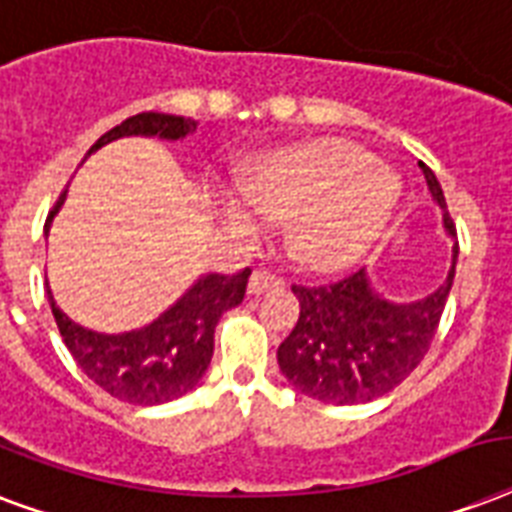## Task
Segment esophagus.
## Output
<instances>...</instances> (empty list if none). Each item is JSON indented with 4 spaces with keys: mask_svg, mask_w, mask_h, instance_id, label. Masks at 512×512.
I'll return each instance as SVG.
<instances>
[{
    "mask_svg": "<svg viewBox=\"0 0 512 512\" xmlns=\"http://www.w3.org/2000/svg\"><path fill=\"white\" fill-rule=\"evenodd\" d=\"M282 276H276L273 271L268 268H257L252 273V279H249V295H260V292H268V290H276V287H282Z\"/></svg>",
    "mask_w": 512,
    "mask_h": 512,
    "instance_id": "34e87169",
    "label": "esophagus"
}]
</instances>
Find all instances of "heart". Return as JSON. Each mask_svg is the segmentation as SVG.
<instances>
[{
    "label": "heart",
    "instance_id": "b5f03b06",
    "mask_svg": "<svg viewBox=\"0 0 512 512\" xmlns=\"http://www.w3.org/2000/svg\"><path fill=\"white\" fill-rule=\"evenodd\" d=\"M244 190L217 198L228 228L260 239L271 220H295V255L317 271L360 260L397 198V182L376 155L349 142L276 152L244 179Z\"/></svg>",
    "mask_w": 512,
    "mask_h": 512
}]
</instances>
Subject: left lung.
Segmentation results:
<instances>
[{"label": "left lung", "instance_id": "obj_1", "mask_svg": "<svg viewBox=\"0 0 512 512\" xmlns=\"http://www.w3.org/2000/svg\"><path fill=\"white\" fill-rule=\"evenodd\" d=\"M419 166L454 239L448 279L413 303H395L378 292L365 265L333 284H292L300 314L276 357L287 381L306 397L333 405L370 403L403 384L432 346L454 284L459 241L435 171Z\"/></svg>", "mask_w": 512, "mask_h": 512}]
</instances>
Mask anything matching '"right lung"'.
<instances>
[{"instance_id":"obj_1","label":"right lung","mask_w":512,"mask_h":512,"mask_svg":"<svg viewBox=\"0 0 512 512\" xmlns=\"http://www.w3.org/2000/svg\"><path fill=\"white\" fill-rule=\"evenodd\" d=\"M193 128L195 120L190 117L139 112L101 136L88 150V155L120 136L182 139ZM64 195L66 190L58 195L45 228L58 212V206L64 204ZM249 273H252L249 268L233 276L209 273L204 279H198L152 325L123 335L85 330L83 325L66 317L53 303V298H50V308H53L58 333L64 338L66 349L93 384H99L104 392L123 403L161 405L187 395L201 381L212 362L214 327L228 308L239 306L244 300Z\"/></svg>"}]
</instances>
